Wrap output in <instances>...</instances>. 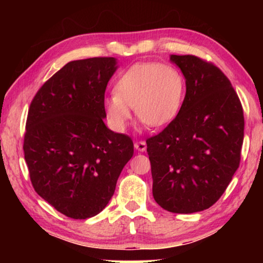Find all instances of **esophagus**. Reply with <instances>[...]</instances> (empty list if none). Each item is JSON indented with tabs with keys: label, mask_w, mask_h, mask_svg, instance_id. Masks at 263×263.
I'll use <instances>...</instances> for the list:
<instances>
[{
	"label": "esophagus",
	"mask_w": 263,
	"mask_h": 263,
	"mask_svg": "<svg viewBox=\"0 0 263 263\" xmlns=\"http://www.w3.org/2000/svg\"><path fill=\"white\" fill-rule=\"evenodd\" d=\"M134 147H135V149L139 151V152H145L147 148V145L145 141H136L134 143Z\"/></svg>",
	"instance_id": "obj_1"
}]
</instances>
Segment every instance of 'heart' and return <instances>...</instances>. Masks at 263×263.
I'll list each match as a JSON object with an SVG mask.
<instances>
[{"label":"heart","instance_id":"heart-1","mask_svg":"<svg viewBox=\"0 0 263 263\" xmlns=\"http://www.w3.org/2000/svg\"><path fill=\"white\" fill-rule=\"evenodd\" d=\"M184 93V79L176 68L158 62L136 63L117 79L115 93L104 99V111L116 132L127 128L132 107L147 125L161 127L177 116Z\"/></svg>","mask_w":263,"mask_h":263}]
</instances>
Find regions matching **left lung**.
I'll return each instance as SVG.
<instances>
[{"mask_svg":"<svg viewBox=\"0 0 263 263\" xmlns=\"http://www.w3.org/2000/svg\"><path fill=\"white\" fill-rule=\"evenodd\" d=\"M185 79L177 116L147 140L153 197L172 213H195L220 199L239 166L242 104L225 74L193 55H171Z\"/></svg>","mask_w":263,"mask_h":263,"instance_id":"8db88e82","label":"left lung"}]
</instances>
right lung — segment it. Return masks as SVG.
I'll return each mask as SVG.
<instances>
[{
  "instance_id": "right-lung-1",
  "label": "right lung",
  "mask_w": 263,
  "mask_h": 263,
  "mask_svg": "<svg viewBox=\"0 0 263 263\" xmlns=\"http://www.w3.org/2000/svg\"><path fill=\"white\" fill-rule=\"evenodd\" d=\"M117 68L114 57L71 61L42 86L28 110L24 153L32 185L69 218L100 213L134 154L132 139L104 123V96Z\"/></svg>"
}]
</instances>
